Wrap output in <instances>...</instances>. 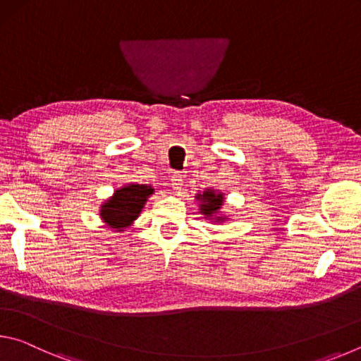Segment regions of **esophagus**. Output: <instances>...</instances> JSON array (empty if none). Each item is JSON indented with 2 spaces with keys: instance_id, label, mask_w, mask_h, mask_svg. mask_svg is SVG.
<instances>
[{
  "instance_id": "esophagus-1",
  "label": "esophagus",
  "mask_w": 361,
  "mask_h": 361,
  "mask_svg": "<svg viewBox=\"0 0 361 361\" xmlns=\"http://www.w3.org/2000/svg\"><path fill=\"white\" fill-rule=\"evenodd\" d=\"M185 186V176H183L181 173H173L172 175V188L173 191H181V188Z\"/></svg>"
}]
</instances>
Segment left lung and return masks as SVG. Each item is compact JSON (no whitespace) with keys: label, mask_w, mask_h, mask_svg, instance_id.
<instances>
[{"label":"left lung","mask_w":361,"mask_h":361,"mask_svg":"<svg viewBox=\"0 0 361 361\" xmlns=\"http://www.w3.org/2000/svg\"><path fill=\"white\" fill-rule=\"evenodd\" d=\"M194 197L199 202V213L204 219H209L215 224L229 221V216L223 212L224 192L213 188H207L204 192H197Z\"/></svg>","instance_id":"obj_1"}]
</instances>
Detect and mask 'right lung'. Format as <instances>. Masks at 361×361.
I'll return each instance as SVG.
<instances>
[{"instance_id": "1", "label": "right lung", "mask_w": 361, "mask_h": 361, "mask_svg": "<svg viewBox=\"0 0 361 361\" xmlns=\"http://www.w3.org/2000/svg\"><path fill=\"white\" fill-rule=\"evenodd\" d=\"M152 194H154V188L151 185L127 183L118 188L113 195H109L100 205L99 215L103 224L114 232H124L135 223Z\"/></svg>"}]
</instances>
